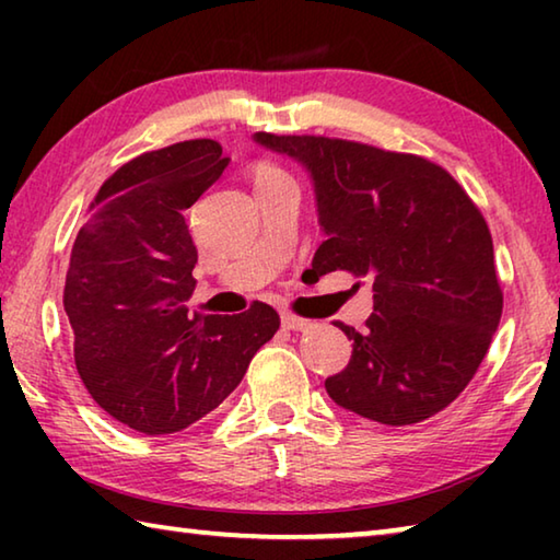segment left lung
Wrapping results in <instances>:
<instances>
[{"mask_svg": "<svg viewBox=\"0 0 560 560\" xmlns=\"http://www.w3.org/2000/svg\"><path fill=\"white\" fill-rule=\"evenodd\" d=\"M226 163L210 138L132 158L75 234L63 287L75 371L103 410L138 432L173 434L220 407L279 328L271 306L273 318L257 306L230 314L222 293L189 303L197 249L183 210Z\"/></svg>", "mask_w": 560, "mask_h": 560, "instance_id": "1", "label": "left lung"}]
</instances>
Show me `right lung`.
Returning a JSON list of instances; mask_svg holds the SVG:
<instances>
[{"mask_svg": "<svg viewBox=\"0 0 560 560\" xmlns=\"http://www.w3.org/2000/svg\"><path fill=\"white\" fill-rule=\"evenodd\" d=\"M283 150L314 177L328 236L311 267L373 281V314L343 328L353 353L328 395L383 424L428 420L467 387L501 318L485 217L424 158L324 136H291Z\"/></svg>", "mask_w": 560, "mask_h": 560, "instance_id": "1", "label": "right lung"}]
</instances>
